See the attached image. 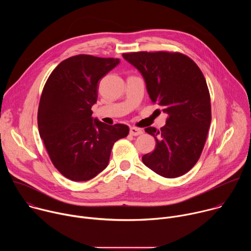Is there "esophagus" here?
Listing matches in <instances>:
<instances>
[{"label":"esophagus","mask_w":251,"mask_h":251,"mask_svg":"<svg viewBox=\"0 0 251 251\" xmlns=\"http://www.w3.org/2000/svg\"><path fill=\"white\" fill-rule=\"evenodd\" d=\"M142 133H143V130L140 128H137V127L130 128V134L133 136H138V135H141Z\"/></svg>","instance_id":"esophagus-1"}]
</instances>
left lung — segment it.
Returning <instances> with one entry per match:
<instances>
[{"label": "left lung", "instance_id": "left-lung-1", "mask_svg": "<svg viewBox=\"0 0 251 251\" xmlns=\"http://www.w3.org/2000/svg\"><path fill=\"white\" fill-rule=\"evenodd\" d=\"M123 57L143 75L153 103L169 116L160 130L145 129L156 140L142 161L156 174L176 177L188 173L204 147L211 121L210 96L200 67L180 52L138 51Z\"/></svg>", "mask_w": 251, "mask_h": 251}]
</instances>
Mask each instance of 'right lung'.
I'll return each instance as SVG.
<instances>
[{
	"label": "right lung",
	"instance_id": "right-lung-1",
	"mask_svg": "<svg viewBox=\"0 0 251 251\" xmlns=\"http://www.w3.org/2000/svg\"><path fill=\"white\" fill-rule=\"evenodd\" d=\"M120 60L78 54L61 61L49 76L39 105L40 136L53 166L75 182H85L108 166L111 149L127 137L124 124L93 119L98 81Z\"/></svg>",
	"mask_w": 251,
	"mask_h": 251
}]
</instances>
